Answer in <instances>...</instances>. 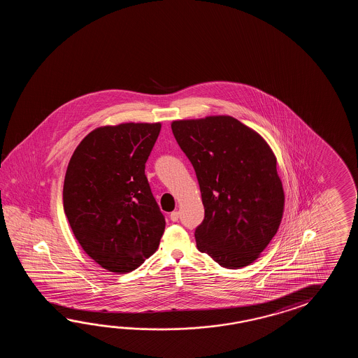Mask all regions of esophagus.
Returning <instances> with one entry per match:
<instances>
[{"mask_svg": "<svg viewBox=\"0 0 358 358\" xmlns=\"http://www.w3.org/2000/svg\"><path fill=\"white\" fill-rule=\"evenodd\" d=\"M179 211H173V213H170V219L171 221H178L179 220Z\"/></svg>", "mask_w": 358, "mask_h": 358, "instance_id": "34e87169", "label": "esophagus"}]
</instances>
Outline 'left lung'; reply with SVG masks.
Wrapping results in <instances>:
<instances>
[{
  "label": "left lung",
  "instance_id": "1",
  "mask_svg": "<svg viewBox=\"0 0 358 358\" xmlns=\"http://www.w3.org/2000/svg\"><path fill=\"white\" fill-rule=\"evenodd\" d=\"M171 129L194 168L205 207L194 233L198 251L227 268L248 266L274 238L284 213L271 147L228 115L174 120Z\"/></svg>",
  "mask_w": 358,
  "mask_h": 358
}]
</instances>
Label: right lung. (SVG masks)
Here are the masks:
<instances>
[{
  "label": "right lung",
  "instance_id": "obj_1",
  "mask_svg": "<svg viewBox=\"0 0 358 358\" xmlns=\"http://www.w3.org/2000/svg\"><path fill=\"white\" fill-rule=\"evenodd\" d=\"M161 122L92 130L69 161L62 201L70 228L99 266L127 274L159 248L165 217L145 174Z\"/></svg>",
  "mask_w": 358,
  "mask_h": 358
}]
</instances>
